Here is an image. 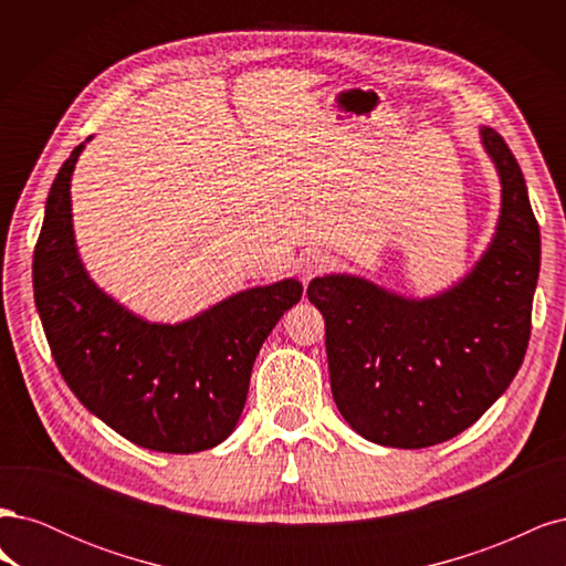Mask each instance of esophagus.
<instances>
[{
    "instance_id": "obj_1",
    "label": "esophagus",
    "mask_w": 566,
    "mask_h": 566,
    "mask_svg": "<svg viewBox=\"0 0 566 566\" xmlns=\"http://www.w3.org/2000/svg\"><path fill=\"white\" fill-rule=\"evenodd\" d=\"M328 266H331V260H328V256H325V254H323V252H318V250H310V252H304V254L300 256L297 273H300L302 283L306 285V283L312 281V279L323 276V273L328 271Z\"/></svg>"
}]
</instances>
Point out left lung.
Listing matches in <instances>:
<instances>
[{"label": "left lung", "mask_w": 566, "mask_h": 566, "mask_svg": "<svg viewBox=\"0 0 566 566\" xmlns=\"http://www.w3.org/2000/svg\"><path fill=\"white\" fill-rule=\"evenodd\" d=\"M503 208L493 243L455 287L406 300L356 276L306 287L325 318L333 399L352 430L394 449L453 439L515 378L531 335L541 231L522 169L499 132L482 127Z\"/></svg>", "instance_id": "8db88e82"}]
</instances>
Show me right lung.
Wrapping results in <instances>:
<instances>
[{
  "instance_id": "right-lung-1",
  "label": "right lung",
  "mask_w": 566,
  "mask_h": 566,
  "mask_svg": "<svg viewBox=\"0 0 566 566\" xmlns=\"http://www.w3.org/2000/svg\"><path fill=\"white\" fill-rule=\"evenodd\" d=\"M82 148L51 184L32 256L51 356L84 408L136 447L208 451L235 430L254 358L285 310L300 302L302 283L245 290L179 325L136 318L101 293L77 256L71 175Z\"/></svg>"
}]
</instances>
